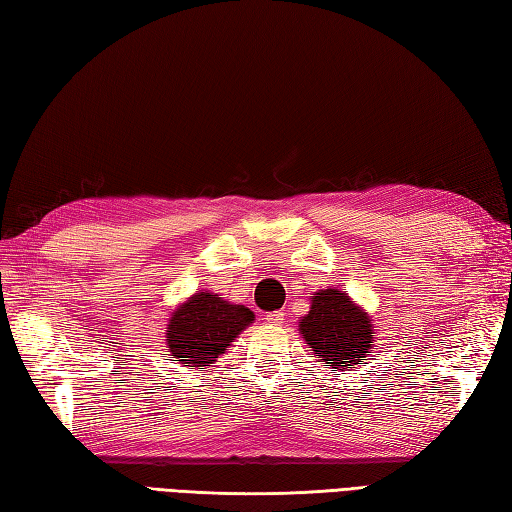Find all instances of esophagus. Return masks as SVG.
Here are the masks:
<instances>
[{
  "label": "esophagus",
  "instance_id": "34e87169",
  "mask_svg": "<svg viewBox=\"0 0 512 512\" xmlns=\"http://www.w3.org/2000/svg\"><path fill=\"white\" fill-rule=\"evenodd\" d=\"M266 321L273 323V325H281V323H284V312H268Z\"/></svg>",
  "mask_w": 512,
  "mask_h": 512
}]
</instances>
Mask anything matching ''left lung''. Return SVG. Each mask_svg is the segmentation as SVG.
<instances>
[{"mask_svg":"<svg viewBox=\"0 0 512 512\" xmlns=\"http://www.w3.org/2000/svg\"><path fill=\"white\" fill-rule=\"evenodd\" d=\"M299 330L319 361L330 363L332 372L363 363L374 339L367 314L334 288L312 297V308L301 319Z\"/></svg>","mask_w":512,"mask_h":512,"instance_id":"obj_1","label":"left lung"}]
</instances>
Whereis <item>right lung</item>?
<instances>
[{"label": "right lung", "instance_id": "obj_1", "mask_svg": "<svg viewBox=\"0 0 512 512\" xmlns=\"http://www.w3.org/2000/svg\"><path fill=\"white\" fill-rule=\"evenodd\" d=\"M253 321L255 314L248 308L233 306L213 292H198L173 312L167 345L182 365L204 369Z\"/></svg>", "mask_w": 512, "mask_h": 512}]
</instances>
